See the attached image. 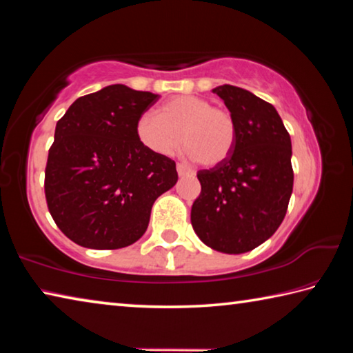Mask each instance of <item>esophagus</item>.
Wrapping results in <instances>:
<instances>
[{"label": "esophagus", "mask_w": 353, "mask_h": 353, "mask_svg": "<svg viewBox=\"0 0 353 353\" xmlns=\"http://www.w3.org/2000/svg\"><path fill=\"white\" fill-rule=\"evenodd\" d=\"M176 168H177V174L181 176V177H183V176H193V171L188 170L187 166L182 165V163H177Z\"/></svg>", "instance_id": "esophagus-1"}]
</instances>
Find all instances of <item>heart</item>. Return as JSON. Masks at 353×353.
Listing matches in <instances>:
<instances>
[{
	"label": "heart",
	"instance_id": "1",
	"mask_svg": "<svg viewBox=\"0 0 353 353\" xmlns=\"http://www.w3.org/2000/svg\"><path fill=\"white\" fill-rule=\"evenodd\" d=\"M137 137L159 155H171L182 141L187 157L204 166H216L234 151L236 123L224 107H213L210 101L193 94H181L160 105L157 113H143L137 121Z\"/></svg>",
	"mask_w": 353,
	"mask_h": 353
}]
</instances>
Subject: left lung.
<instances>
[{
	"label": "left lung",
	"instance_id": "1",
	"mask_svg": "<svg viewBox=\"0 0 353 353\" xmlns=\"http://www.w3.org/2000/svg\"><path fill=\"white\" fill-rule=\"evenodd\" d=\"M213 93L234 115L236 140L225 162L198 171L191 225L208 248L243 254L272 236L285 218L294 181L291 139L274 105L254 93L227 83Z\"/></svg>",
	"mask_w": 353,
	"mask_h": 353
}]
</instances>
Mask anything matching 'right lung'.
Listing matches in <instances>:
<instances>
[{
    "label": "right lung",
    "mask_w": 353,
    "mask_h": 353,
    "mask_svg": "<svg viewBox=\"0 0 353 353\" xmlns=\"http://www.w3.org/2000/svg\"><path fill=\"white\" fill-rule=\"evenodd\" d=\"M159 94L121 83L77 98L56 124L48 152V210L71 241L119 249L145 234L155 199L177 182L176 162L137 137Z\"/></svg>",
    "instance_id": "add662e5"
}]
</instances>
